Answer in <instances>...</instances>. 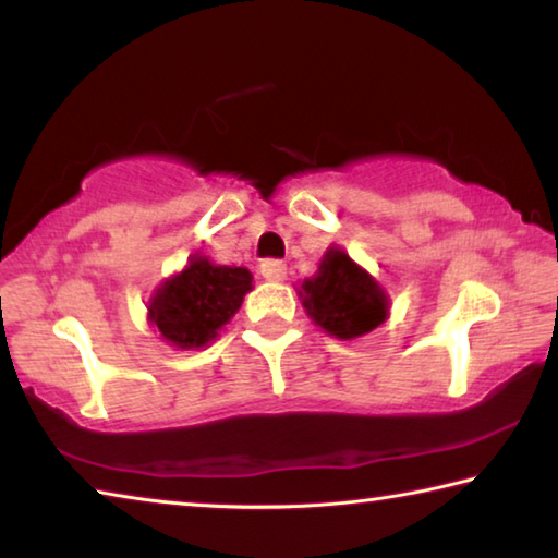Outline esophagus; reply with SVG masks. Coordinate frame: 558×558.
<instances>
[{"mask_svg": "<svg viewBox=\"0 0 558 558\" xmlns=\"http://www.w3.org/2000/svg\"><path fill=\"white\" fill-rule=\"evenodd\" d=\"M260 276L270 280V282H278L286 278V263L282 260H276V258H268L260 263Z\"/></svg>", "mask_w": 558, "mask_h": 558, "instance_id": "obj_1", "label": "esophagus"}]
</instances>
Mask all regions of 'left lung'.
I'll return each mask as SVG.
<instances>
[{"label":"left lung","instance_id":"1","mask_svg":"<svg viewBox=\"0 0 558 558\" xmlns=\"http://www.w3.org/2000/svg\"><path fill=\"white\" fill-rule=\"evenodd\" d=\"M300 295L307 315L339 339L372 332L389 310V300L374 278L337 248L327 251L315 278L302 282Z\"/></svg>","mask_w":558,"mask_h":558}]
</instances>
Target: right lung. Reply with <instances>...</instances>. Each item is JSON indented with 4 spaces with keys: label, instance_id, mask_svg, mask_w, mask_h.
<instances>
[{
    "label": "right lung",
    "instance_id": "add662e5",
    "mask_svg": "<svg viewBox=\"0 0 558 558\" xmlns=\"http://www.w3.org/2000/svg\"><path fill=\"white\" fill-rule=\"evenodd\" d=\"M248 290V270L214 266L199 256L157 290L149 317L167 342L179 349L204 347L235 315Z\"/></svg>",
    "mask_w": 558,
    "mask_h": 558
}]
</instances>
